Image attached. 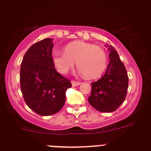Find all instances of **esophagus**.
<instances>
[{
  "label": "esophagus",
  "instance_id": "34e87169",
  "mask_svg": "<svg viewBox=\"0 0 151 151\" xmlns=\"http://www.w3.org/2000/svg\"><path fill=\"white\" fill-rule=\"evenodd\" d=\"M71 85L72 86H78V85H80V82H77V81H74V80H72L71 81Z\"/></svg>",
  "mask_w": 151,
  "mask_h": 151
}]
</instances>
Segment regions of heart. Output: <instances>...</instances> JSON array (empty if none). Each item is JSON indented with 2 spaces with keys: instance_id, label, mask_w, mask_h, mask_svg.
Here are the masks:
<instances>
[{
  "instance_id": "obj_1",
  "label": "heart",
  "mask_w": 151,
  "mask_h": 151,
  "mask_svg": "<svg viewBox=\"0 0 151 151\" xmlns=\"http://www.w3.org/2000/svg\"><path fill=\"white\" fill-rule=\"evenodd\" d=\"M52 58L57 70L61 74H67L77 62L79 72L89 79L101 76L107 63V57L101 47L81 41L67 45L65 52L54 51Z\"/></svg>"
}]
</instances>
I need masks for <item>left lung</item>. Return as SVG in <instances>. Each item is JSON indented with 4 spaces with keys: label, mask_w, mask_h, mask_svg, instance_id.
<instances>
[{
    "label": "left lung",
    "mask_w": 151,
    "mask_h": 151,
    "mask_svg": "<svg viewBox=\"0 0 151 151\" xmlns=\"http://www.w3.org/2000/svg\"><path fill=\"white\" fill-rule=\"evenodd\" d=\"M109 63L104 75L91 83L90 104L99 112H111L116 110L126 99L129 77L126 67L112 45H107Z\"/></svg>",
    "instance_id": "obj_1"
}]
</instances>
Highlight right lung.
<instances>
[{
	"instance_id": "obj_1",
	"label": "right lung",
	"mask_w": 151,
	"mask_h": 151,
	"mask_svg": "<svg viewBox=\"0 0 151 151\" xmlns=\"http://www.w3.org/2000/svg\"><path fill=\"white\" fill-rule=\"evenodd\" d=\"M53 39L47 38L32 45L25 52L20 67V88L29 108L42 116L61 109L69 80L55 68L52 58Z\"/></svg>"
}]
</instances>
